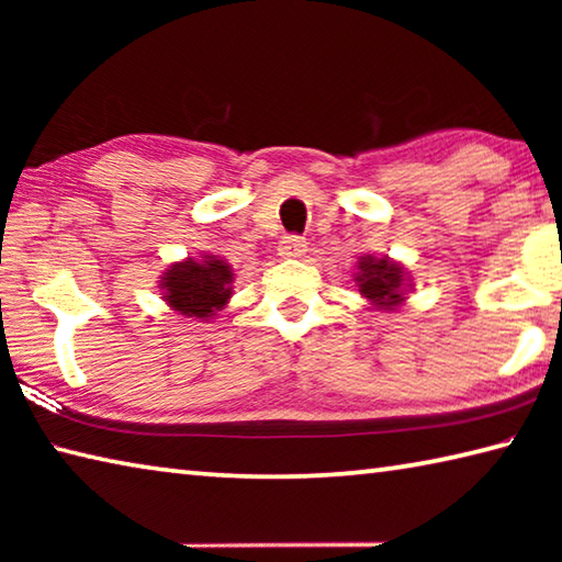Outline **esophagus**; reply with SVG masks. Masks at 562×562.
Segmentation results:
<instances>
[{
    "mask_svg": "<svg viewBox=\"0 0 562 562\" xmlns=\"http://www.w3.org/2000/svg\"><path fill=\"white\" fill-rule=\"evenodd\" d=\"M278 250H280L282 258H302V255L307 252V240H304V237H300V235H288V237H282V240H280Z\"/></svg>",
    "mask_w": 562,
    "mask_h": 562,
    "instance_id": "1",
    "label": "esophagus"
}]
</instances>
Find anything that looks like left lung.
<instances>
[{"label":"left lung","mask_w":562,"mask_h":562,"mask_svg":"<svg viewBox=\"0 0 562 562\" xmlns=\"http://www.w3.org/2000/svg\"><path fill=\"white\" fill-rule=\"evenodd\" d=\"M357 288L361 297H367L376 307H396L404 302V288H408V280H404L402 265L392 262L389 258L376 260L372 255H364L357 262Z\"/></svg>","instance_id":"obj_1"}]
</instances>
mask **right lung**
<instances>
[{
	"label": "right lung",
	"instance_id": "add662e5",
	"mask_svg": "<svg viewBox=\"0 0 562 562\" xmlns=\"http://www.w3.org/2000/svg\"><path fill=\"white\" fill-rule=\"evenodd\" d=\"M160 288L166 290V302L180 315L207 319L231 300L233 270L215 255H205L203 260L188 258L170 265Z\"/></svg>",
	"mask_w": 562,
	"mask_h": 562
}]
</instances>
